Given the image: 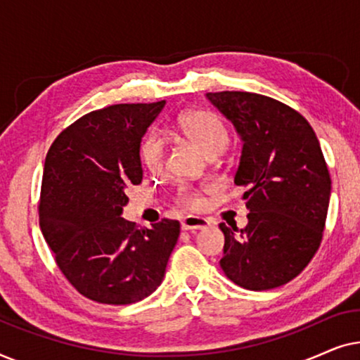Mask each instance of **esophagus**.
Instances as JSON below:
<instances>
[{"mask_svg": "<svg viewBox=\"0 0 360 360\" xmlns=\"http://www.w3.org/2000/svg\"><path fill=\"white\" fill-rule=\"evenodd\" d=\"M210 226V221L200 216H185L181 219V229L185 231H196V229H205Z\"/></svg>", "mask_w": 360, "mask_h": 360, "instance_id": "obj_1", "label": "esophagus"}]
</instances>
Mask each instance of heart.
Here are the masks:
<instances>
[{"instance_id":"heart-1","label":"heart","mask_w":360,"mask_h":360,"mask_svg":"<svg viewBox=\"0 0 360 360\" xmlns=\"http://www.w3.org/2000/svg\"><path fill=\"white\" fill-rule=\"evenodd\" d=\"M179 127L188 139L200 147L206 155H218L229 144V132L224 122L214 112L198 110L179 117ZM167 159V142L160 131L147 132L139 146V160L150 174L164 170ZM206 186L180 185L175 193V203L181 208L196 211L205 203Z\"/></svg>"}]
</instances>
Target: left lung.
<instances>
[{
	"mask_svg": "<svg viewBox=\"0 0 360 360\" xmlns=\"http://www.w3.org/2000/svg\"><path fill=\"white\" fill-rule=\"evenodd\" d=\"M243 139L234 184L245 186L249 223L219 224L226 277L248 290L288 283L309 264L326 224L331 176L309 122L283 103L249 91L208 93Z\"/></svg>",
	"mask_w": 360,
	"mask_h": 360,
	"instance_id": "8db88e82",
	"label": "left lung"
}]
</instances>
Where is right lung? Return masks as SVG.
I'll return each instance as SVG.
<instances>
[{"label": "right lung", "mask_w": 360, "mask_h": 360, "mask_svg": "<svg viewBox=\"0 0 360 360\" xmlns=\"http://www.w3.org/2000/svg\"><path fill=\"white\" fill-rule=\"evenodd\" d=\"M165 101L112 105L63 129L44 165L39 224L73 288L103 304L155 292L180 236L164 218L137 228L121 216L126 188L142 181L139 146Z\"/></svg>", "instance_id": "right-lung-1"}]
</instances>
